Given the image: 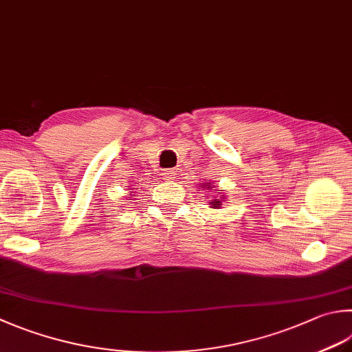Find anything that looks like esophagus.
<instances>
[{"mask_svg":"<svg viewBox=\"0 0 352 352\" xmlns=\"http://www.w3.org/2000/svg\"><path fill=\"white\" fill-rule=\"evenodd\" d=\"M162 176H164L165 181H173L175 176H176V171L175 170H165Z\"/></svg>","mask_w":352,"mask_h":352,"instance_id":"1","label":"esophagus"}]
</instances>
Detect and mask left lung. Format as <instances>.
Wrapping results in <instances>:
<instances>
[{
	"label": "left lung",
	"mask_w": 352,
	"mask_h": 352,
	"mask_svg": "<svg viewBox=\"0 0 352 352\" xmlns=\"http://www.w3.org/2000/svg\"><path fill=\"white\" fill-rule=\"evenodd\" d=\"M211 205H214V207H219V205H221V199H214L213 202H210Z\"/></svg>",
	"instance_id": "left-lung-1"
}]
</instances>
